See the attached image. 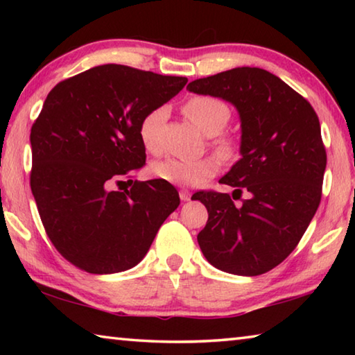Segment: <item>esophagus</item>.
<instances>
[{"instance_id":"34e87169","label":"esophagus","mask_w":355,"mask_h":355,"mask_svg":"<svg viewBox=\"0 0 355 355\" xmlns=\"http://www.w3.org/2000/svg\"><path fill=\"white\" fill-rule=\"evenodd\" d=\"M180 199H182L183 202H188V200H191V194L188 191L182 189V191H180Z\"/></svg>"}]
</instances>
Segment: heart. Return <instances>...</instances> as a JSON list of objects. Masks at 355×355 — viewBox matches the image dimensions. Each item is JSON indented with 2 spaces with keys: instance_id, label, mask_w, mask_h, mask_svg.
I'll return each instance as SVG.
<instances>
[{
  "instance_id": "heart-1",
  "label": "heart",
  "mask_w": 355,
  "mask_h": 355,
  "mask_svg": "<svg viewBox=\"0 0 355 355\" xmlns=\"http://www.w3.org/2000/svg\"><path fill=\"white\" fill-rule=\"evenodd\" d=\"M183 112L197 128L207 136L219 135L230 122L232 111L225 101L211 95H192L183 105ZM167 111L164 106L155 107L142 117L139 123V137L142 146L148 152H158L159 128L166 120ZM222 159H232L236 153V142L232 136H216L211 142ZM219 171V163L214 158H203L197 161H183L177 158H166L156 161L152 172L159 180L177 186H200L213 178Z\"/></svg>"
}]
</instances>
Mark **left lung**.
Segmentation results:
<instances>
[{"instance_id": "obj_1", "label": "left lung", "mask_w": 355, "mask_h": 355, "mask_svg": "<svg viewBox=\"0 0 355 355\" xmlns=\"http://www.w3.org/2000/svg\"><path fill=\"white\" fill-rule=\"evenodd\" d=\"M188 91L230 101L241 117V155L220 183L228 194L192 196L208 209L197 235L207 260L220 271L260 275L296 249L322 194L327 155L320 119L307 100L279 76L258 67H238L188 84Z\"/></svg>"}]
</instances>
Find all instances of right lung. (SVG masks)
Listing matches in <instances>:
<instances>
[{
	"mask_svg": "<svg viewBox=\"0 0 355 355\" xmlns=\"http://www.w3.org/2000/svg\"><path fill=\"white\" fill-rule=\"evenodd\" d=\"M188 78L106 64L58 83L31 128V191L56 250L81 271L136 266L180 205L164 180L137 182L146 164L139 123ZM128 178L130 190L110 191Z\"/></svg>",
	"mask_w": 355,
	"mask_h": 355,
	"instance_id": "obj_1",
	"label": "right lung"
}]
</instances>
